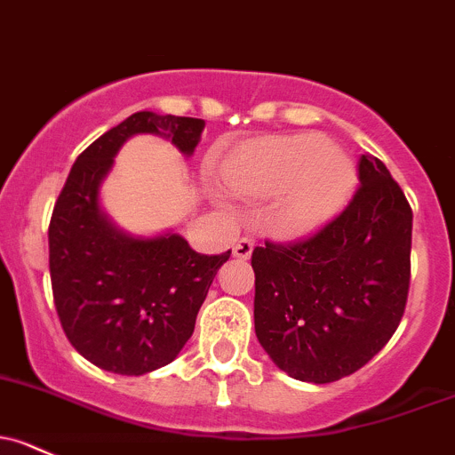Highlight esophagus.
<instances>
[{
  "label": "esophagus",
  "instance_id": "obj_1",
  "mask_svg": "<svg viewBox=\"0 0 455 455\" xmlns=\"http://www.w3.org/2000/svg\"><path fill=\"white\" fill-rule=\"evenodd\" d=\"M233 255H235L237 259H248V257L252 255V242L246 240V237L237 240L235 246H233Z\"/></svg>",
  "mask_w": 455,
  "mask_h": 455
}]
</instances>
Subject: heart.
I'll return each mask as SVG.
<instances>
[{
    "label": "heart",
    "mask_w": 455,
    "mask_h": 455,
    "mask_svg": "<svg viewBox=\"0 0 455 455\" xmlns=\"http://www.w3.org/2000/svg\"><path fill=\"white\" fill-rule=\"evenodd\" d=\"M220 180L240 198H276L275 224L307 235L342 213L357 188L348 152L318 132L267 137L242 146L220 167Z\"/></svg>",
    "instance_id": "heart-1"
}]
</instances>
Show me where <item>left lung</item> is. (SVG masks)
Here are the masks:
<instances>
[{"label": "left lung", "instance_id": "1", "mask_svg": "<svg viewBox=\"0 0 455 455\" xmlns=\"http://www.w3.org/2000/svg\"><path fill=\"white\" fill-rule=\"evenodd\" d=\"M360 183L314 237L252 251L257 340L299 381L331 384L360 371L403 315L412 209L375 156L362 155Z\"/></svg>", "mask_w": 455, "mask_h": 455}]
</instances>
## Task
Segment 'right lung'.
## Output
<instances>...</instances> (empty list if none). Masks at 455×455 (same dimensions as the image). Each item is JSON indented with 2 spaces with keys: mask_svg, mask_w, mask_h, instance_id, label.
<instances>
[{
  "mask_svg": "<svg viewBox=\"0 0 455 455\" xmlns=\"http://www.w3.org/2000/svg\"><path fill=\"white\" fill-rule=\"evenodd\" d=\"M203 131L204 119L132 113L76 159L56 200L47 233L56 312L71 347L102 371L140 377L174 362L231 257L200 255L176 231H126L100 200L131 137H161L189 159Z\"/></svg>",
  "mask_w": 455,
  "mask_h": 455,
  "instance_id": "1",
  "label": "right lung"
}]
</instances>
